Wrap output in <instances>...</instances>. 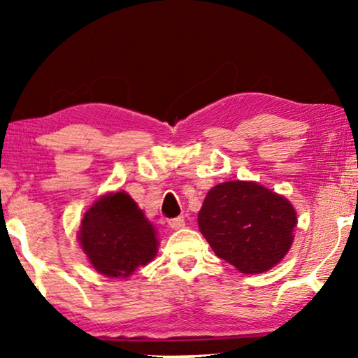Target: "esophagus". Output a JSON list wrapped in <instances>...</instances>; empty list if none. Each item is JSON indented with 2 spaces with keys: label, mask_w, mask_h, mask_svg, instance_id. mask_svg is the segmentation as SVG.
<instances>
[{
  "label": "esophagus",
  "mask_w": 358,
  "mask_h": 358,
  "mask_svg": "<svg viewBox=\"0 0 358 358\" xmlns=\"http://www.w3.org/2000/svg\"><path fill=\"white\" fill-rule=\"evenodd\" d=\"M169 226H171L173 230L181 229L185 226V217L178 216V217H173V220H169Z\"/></svg>",
  "instance_id": "obj_1"
}]
</instances>
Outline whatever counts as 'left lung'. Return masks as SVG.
Listing matches in <instances>:
<instances>
[{
    "mask_svg": "<svg viewBox=\"0 0 358 358\" xmlns=\"http://www.w3.org/2000/svg\"><path fill=\"white\" fill-rule=\"evenodd\" d=\"M199 229L217 257L241 273L270 270L294 241L296 213L286 197L254 181H226L208 191Z\"/></svg>",
    "mask_w": 358,
    "mask_h": 358,
    "instance_id": "obj_1",
    "label": "left lung"
}]
</instances>
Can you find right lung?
Listing matches in <instances>:
<instances>
[{"label": "right lung", "instance_id": "add662e5", "mask_svg": "<svg viewBox=\"0 0 358 358\" xmlns=\"http://www.w3.org/2000/svg\"><path fill=\"white\" fill-rule=\"evenodd\" d=\"M78 241L96 271L128 278L155 259L159 241L143 211L126 192H110L87 210Z\"/></svg>", "mask_w": 358, "mask_h": 358}]
</instances>
